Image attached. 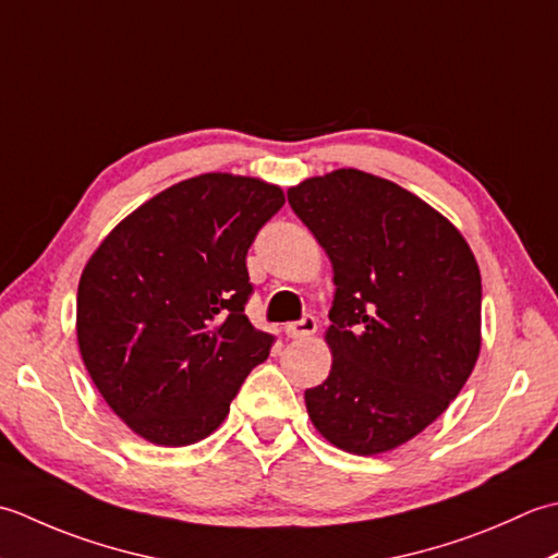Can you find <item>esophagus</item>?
<instances>
[{
  "label": "esophagus",
  "mask_w": 558,
  "mask_h": 558,
  "mask_svg": "<svg viewBox=\"0 0 558 558\" xmlns=\"http://www.w3.org/2000/svg\"><path fill=\"white\" fill-rule=\"evenodd\" d=\"M317 329V320L313 315H305L303 320H295V323H289L287 327H283V332H287V337L291 339H303V337H311Z\"/></svg>",
  "instance_id": "esophagus-1"
}]
</instances>
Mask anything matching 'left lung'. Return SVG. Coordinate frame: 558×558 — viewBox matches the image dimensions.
I'll return each mask as SVG.
<instances>
[{"label": "left lung", "instance_id": "left-lung-1", "mask_svg": "<svg viewBox=\"0 0 558 558\" xmlns=\"http://www.w3.org/2000/svg\"><path fill=\"white\" fill-rule=\"evenodd\" d=\"M332 263L327 380L305 390L339 450L378 454L434 424L482 349V277L462 233L390 180L339 168L289 187Z\"/></svg>", "mask_w": 558, "mask_h": 558}]
</instances>
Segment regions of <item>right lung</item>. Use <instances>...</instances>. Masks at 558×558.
Instances as JSON below:
<instances>
[{
    "label": "right lung",
    "mask_w": 558,
    "mask_h": 558,
    "mask_svg": "<svg viewBox=\"0 0 558 558\" xmlns=\"http://www.w3.org/2000/svg\"><path fill=\"white\" fill-rule=\"evenodd\" d=\"M281 207L279 185L204 173L144 202L88 257L78 351L136 436L166 448L207 438L269 356L275 337L245 315V255Z\"/></svg>",
    "instance_id": "add662e5"
}]
</instances>
